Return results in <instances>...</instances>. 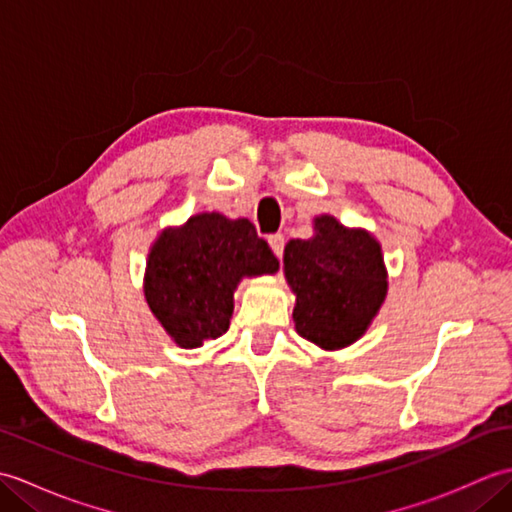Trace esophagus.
Segmentation results:
<instances>
[{"instance_id": "34e87169", "label": "esophagus", "mask_w": 512, "mask_h": 512, "mask_svg": "<svg viewBox=\"0 0 512 512\" xmlns=\"http://www.w3.org/2000/svg\"><path fill=\"white\" fill-rule=\"evenodd\" d=\"M268 244H270V248H273V253L281 259V255H284V244H286L284 235H281V233L270 235V237H268Z\"/></svg>"}]
</instances>
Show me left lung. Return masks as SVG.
Listing matches in <instances>:
<instances>
[{
  "instance_id": "8db88e82",
  "label": "left lung",
  "mask_w": 512,
  "mask_h": 512,
  "mask_svg": "<svg viewBox=\"0 0 512 512\" xmlns=\"http://www.w3.org/2000/svg\"><path fill=\"white\" fill-rule=\"evenodd\" d=\"M310 239H290L284 275L295 292V330L321 350H343L361 339L387 297L383 248L365 228L334 215L312 220Z\"/></svg>"
}]
</instances>
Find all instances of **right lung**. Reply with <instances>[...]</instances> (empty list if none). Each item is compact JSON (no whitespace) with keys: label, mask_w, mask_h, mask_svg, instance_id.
<instances>
[{"label":"right lung","mask_w":512,"mask_h":512,"mask_svg":"<svg viewBox=\"0 0 512 512\" xmlns=\"http://www.w3.org/2000/svg\"><path fill=\"white\" fill-rule=\"evenodd\" d=\"M277 270L279 259L246 217L198 213L154 239L145 301L173 343L195 350L228 330L239 281Z\"/></svg>","instance_id":"1"}]
</instances>
